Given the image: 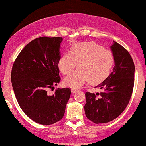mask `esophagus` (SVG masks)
<instances>
[{
    "mask_svg": "<svg viewBox=\"0 0 146 146\" xmlns=\"http://www.w3.org/2000/svg\"><path fill=\"white\" fill-rule=\"evenodd\" d=\"M78 90H79L77 89V88H72V89H71V92H72V93L77 92H78Z\"/></svg>",
    "mask_w": 146,
    "mask_h": 146,
    "instance_id": "1",
    "label": "esophagus"
}]
</instances>
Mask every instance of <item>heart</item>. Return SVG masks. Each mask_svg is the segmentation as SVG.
<instances>
[{"label":"heart","mask_w":146,"mask_h":146,"mask_svg":"<svg viewBox=\"0 0 146 146\" xmlns=\"http://www.w3.org/2000/svg\"><path fill=\"white\" fill-rule=\"evenodd\" d=\"M113 63L114 58L110 50L89 42L74 44L71 51L60 58L58 66L62 74L68 75L78 64V68L64 80L68 86L77 88L88 81L92 84L102 82L110 74Z\"/></svg>","instance_id":"b5f03b06"}]
</instances>
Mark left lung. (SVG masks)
<instances>
[{
	"label": "left lung",
	"mask_w": 146,
	"mask_h": 146,
	"mask_svg": "<svg viewBox=\"0 0 146 146\" xmlns=\"http://www.w3.org/2000/svg\"><path fill=\"white\" fill-rule=\"evenodd\" d=\"M114 58L113 72L96 86L100 93L86 92L84 111L95 123H104L116 118L128 104L134 85V63L122 46L113 41L110 46Z\"/></svg>",
	"instance_id": "8db88e82"
}]
</instances>
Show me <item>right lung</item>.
<instances>
[{"label":"right lung","instance_id":"1","mask_svg":"<svg viewBox=\"0 0 146 146\" xmlns=\"http://www.w3.org/2000/svg\"><path fill=\"white\" fill-rule=\"evenodd\" d=\"M62 37H39L32 40L16 58L11 82L18 103L26 115L40 124L50 125L60 120L71 94L70 88L47 90L60 81L58 63Z\"/></svg>","mask_w":146,"mask_h":146}]
</instances>
